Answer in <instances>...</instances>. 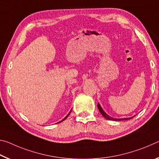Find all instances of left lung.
<instances>
[{
  "label": "left lung",
  "instance_id": "obj_1",
  "mask_svg": "<svg viewBox=\"0 0 159 159\" xmlns=\"http://www.w3.org/2000/svg\"><path fill=\"white\" fill-rule=\"evenodd\" d=\"M98 110H99L100 113L102 114V116L104 117V118H106V119L108 120H129V119H131L132 118H120V119H116V118H111L109 116H108L107 114H106L105 112L103 111V110L102 109V108L101 107V106L99 105V103H98Z\"/></svg>",
  "mask_w": 159,
  "mask_h": 159
}]
</instances>
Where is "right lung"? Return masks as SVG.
<instances>
[{"label": "right lung", "mask_w": 159, "mask_h": 159, "mask_svg": "<svg viewBox=\"0 0 159 159\" xmlns=\"http://www.w3.org/2000/svg\"><path fill=\"white\" fill-rule=\"evenodd\" d=\"M70 113H68V114H67V116H66V118H64V119H62V120H61V121H60V122H58V123H61V122H62V121H63V120H66V118H67V116H69V114H70Z\"/></svg>", "instance_id": "add662e5"}]
</instances>
